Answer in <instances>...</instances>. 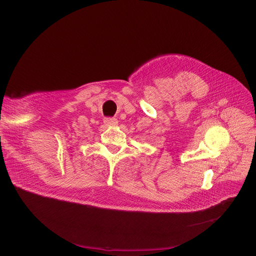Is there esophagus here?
<instances>
[{"label":"esophagus","instance_id":"esophagus-1","mask_svg":"<svg viewBox=\"0 0 256 256\" xmlns=\"http://www.w3.org/2000/svg\"><path fill=\"white\" fill-rule=\"evenodd\" d=\"M104 124L106 126H116L118 122L116 118H104Z\"/></svg>","mask_w":256,"mask_h":256}]
</instances>
